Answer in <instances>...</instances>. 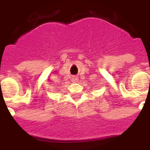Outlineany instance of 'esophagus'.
Returning a JSON list of instances; mask_svg holds the SVG:
<instances>
[{
    "label": "esophagus",
    "instance_id": "obj_1",
    "mask_svg": "<svg viewBox=\"0 0 150 150\" xmlns=\"http://www.w3.org/2000/svg\"><path fill=\"white\" fill-rule=\"evenodd\" d=\"M72 81H73V82H77V77H73L72 78Z\"/></svg>",
    "mask_w": 150,
    "mask_h": 150
}]
</instances>
